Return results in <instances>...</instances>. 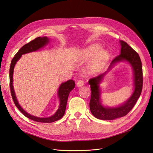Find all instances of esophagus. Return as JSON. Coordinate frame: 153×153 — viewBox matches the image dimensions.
<instances>
[{"instance_id":"1","label":"esophagus","mask_w":153,"mask_h":153,"mask_svg":"<svg viewBox=\"0 0 153 153\" xmlns=\"http://www.w3.org/2000/svg\"><path fill=\"white\" fill-rule=\"evenodd\" d=\"M84 81L83 80H79L76 83V85L78 87H82V85H84Z\"/></svg>"}]
</instances>
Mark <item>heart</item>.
Returning <instances> with one entry per match:
<instances>
[{"label":"heart","instance_id":"heart-1","mask_svg":"<svg viewBox=\"0 0 153 153\" xmlns=\"http://www.w3.org/2000/svg\"><path fill=\"white\" fill-rule=\"evenodd\" d=\"M100 50H101V47L99 45H94L91 46V47L88 48V50H87V53L89 57L94 56V55H96L98 52V53L97 54L96 57L94 59V64H99L101 62L105 61L108 56V53L106 50H101L100 52H99Z\"/></svg>","mask_w":153,"mask_h":153}]
</instances>
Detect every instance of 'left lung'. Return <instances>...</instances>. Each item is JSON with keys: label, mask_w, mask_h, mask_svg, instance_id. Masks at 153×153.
<instances>
[{"label": "left lung", "mask_w": 153, "mask_h": 153, "mask_svg": "<svg viewBox=\"0 0 153 153\" xmlns=\"http://www.w3.org/2000/svg\"><path fill=\"white\" fill-rule=\"evenodd\" d=\"M121 45V53L117 55L111 62L109 69L115 63L125 60L131 64L134 71V90L132 96L126 103L116 108H105L100 103V92L99 89L100 82L106 73L100 74L97 76L91 78L89 84L91 89V96L89 103L90 110L95 117L102 120H113L121 117L128 114L135 106L141 94L143 86V73L140 58L138 53L125 41H120Z\"/></svg>", "instance_id": "1"}]
</instances>
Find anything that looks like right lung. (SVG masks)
Masks as SVG:
<instances>
[{
    "instance_id": "1",
    "label": "right lung",
    "mask_w": 153,
    "mask_h": 153,
    "mask_svg": "<svg viewBox=\"0 0 153 153\" xmlns=\"http://www.w3.org/2000/svg\"><path fill=\"white\" fill-rule=\"evenodd\" d=\"M48 41L49 40L47 37H43V38L38 37V38H35L32 41H30L28 43H27L25 45L23 46V47L18 50V52L15 54V57L13 58L11 62L10 69V90H11L12 98L16 106L18 108V110L20 111L21 113L24 114L27 118L33 120V121H35L36 122L46 123H53L54 121H58V120L61 119L63 117L64 113H65L69 94V92H70V91L72 89H73V88L75 86V81L73 80H69L66 82L62 83V84L61 85V86H60L59 91H58V96L60 100V106L56 113L50 117L40 118V117H34L33 115H30V114H27V112H25V111H24V109L21 107L20 105L18 104V102L16 100V96L15 94V91H14V89H13V74L14 67L15 66V64L18 61V59L21 57L22 55L38 50L39 48L44 47L46 44H47L48 43Z\"/></svg>"
}]
</instances>
